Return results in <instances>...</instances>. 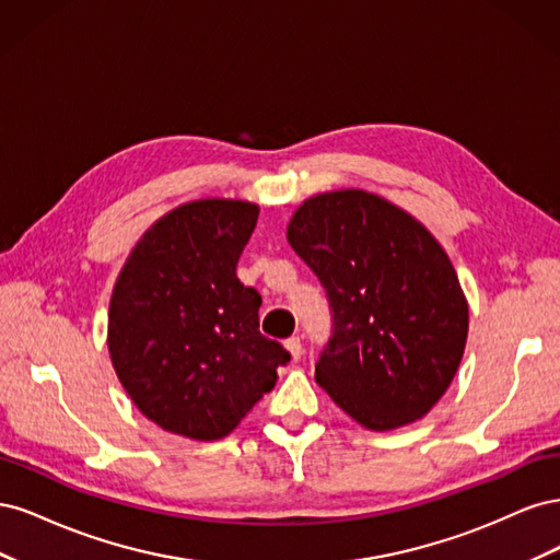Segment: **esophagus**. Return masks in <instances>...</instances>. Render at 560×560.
<instances>
[{"mask_svg": "<svg viewBox=\"0 0 560 560\" xmlns=\"http://www.w3.org/2000/svg\"><path fill=\"white\" fill-rule=\"evenodd\" d=\"M284 348L290 350L292 360H301V354H303V346H301V338H299V336L287 338V341H284Z\"/></svg>", "mask_w": 560, "mask_h": 560, "instance_id": "34e87169", "label": "esophagus"}]
</instances>
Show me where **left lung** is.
<instances>
[{"mask_svg":"<svg viewBox=\"0 0 560 560\" xmlns=\"http://www.w3.org/2000/svg\"><path fill=\"white\" fill-rule=\"evenodd\" d=\"M287 241L329 299L319 387L374 432L425 416L460 366L469 329L444 247L409 212L362 189L303 200Z\"/></svg>","mask_w":560,"mask_h":560,"instance_id":"obj_1","label":"left lung"}]
</instances>
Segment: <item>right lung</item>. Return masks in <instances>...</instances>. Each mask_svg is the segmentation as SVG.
<instances>
[{"label": "right lung", "instance_id": "1", "mask_svg": "<svg viewBox=\"0 0 560 560\" xmlns=\"http://www.w3.org/2000/svg\"><path fill=\"white\" fill-rule=\"evenodd\" d=\"M257 217L247 200L184 202L144 231L116 278L109 358L135 406L165 432L196 442L231 434L290 362L259 331V292L235 276Z\"/></svg>", "mask_w": 560, "mask_h": 560}]
</instances>
